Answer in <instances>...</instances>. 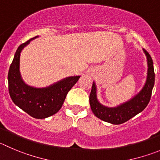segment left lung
Returning <instances> with one entry per match:
<instances>
[{
	"instance_id": "left-lung-1",
	"label": "left lung",
	"mask_w": 160,
	"mask_h": 160,
	"mask_svg": "<svg viewBox=\"0 0 160 160\" xmlns=\"http://www.w3.org/2000/svg\"><path fill=\"white\" fill-rule=\"evenodd\" d=\"M144 51L147 56L148 65L147 81L142 91L130 101L116 108H108L103 107L97 100L96 88L95 83H93L89 101L92 112L98 118L109 123L119 125L129 121L140 112L143 111L147 107L152 96V88L154 87L155 72L153 62L150 54L144 49Z\"/></svg>"
}]
</instances>
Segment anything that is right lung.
<instances>
[{
  "label": "right lung",
  "instance_id": "1",
  "mask_svg": "<svg viewBox=\"0 0 160 160\" xmlns=\"http://www.w3.org/2000/svg\"><path fill=\"white\" fill-rule=\"evenodd\" d=\"M36 37L25 42L16 50L8 74V92L16 106L31 117L42 119L53 115L62 108L67 94L80 77H68L46 88H34L25 84L19 70L20 52Z\"/></svg>",
  "mask_w": 160,
  "mask_h": 160
}]
</instances>
